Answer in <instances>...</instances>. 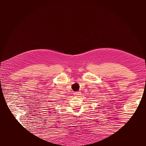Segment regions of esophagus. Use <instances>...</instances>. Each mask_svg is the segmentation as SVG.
Wrapping results in <instances>:
<instances>
[{
    "label": "esophagus",
    "instance_id": "1",
    "mask_svg": "<svg viewBox=\"0 0 146 146\" xmlns=\"http://www.w3.org/2000/svg\"><path fill=\"white\" fill-rule=\"evenodd\" d=\"M74 95L75 96H79L80 95H81V93L79 92H75V93L74 94Z\"/></svg>",
    "mask_w": 146,
    "mask_h": 146
}]
</instances>
